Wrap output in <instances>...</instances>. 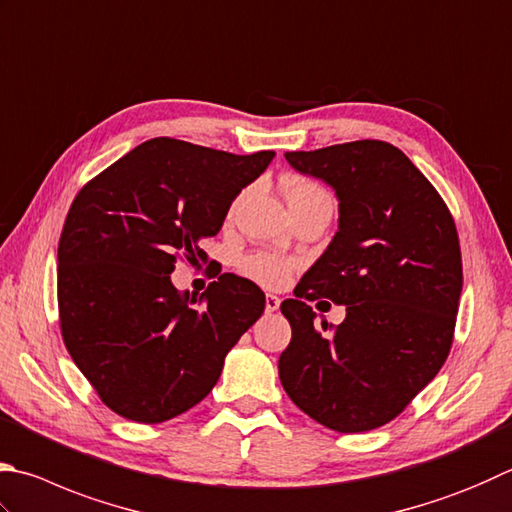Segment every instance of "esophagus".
<instances>
[{
    "label": "esophagus",
    "instance_id": "obj_1",
    "mask_svg": "<svg viewBox=\"0 0 512 512\" xmlns=\"http://www.w3.org/2000/svg\"><path fill=\"white\" fill-rule=\"evenodd\" d=\"M278 307H281V298L274 296V294H267L265 296V312L272 314V312L278 310Z\"/></svg>",
    "mask_w": 512,
    "mask_h": 512
}]
</instances>
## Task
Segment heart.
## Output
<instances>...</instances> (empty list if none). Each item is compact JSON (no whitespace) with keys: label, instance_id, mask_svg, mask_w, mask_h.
<instances>
[{"label":"heart","instance_id":"1","mask_svg":"<svg viewBox=\"0 0 512 512\" xmlns=\"http://www.w3.org/2000/svg\"><path fill=\"white\" fill-rule=\"evenodd\" d=\"M285 196H287L289 207H296V205H303V202L325 198L327 191L310 180L287 178L285 180ZM240 269H243V274L247 278H252V281H256L258 285L281 287L289 281V276H292L294 263L287 258H281V256L258 252V254L247 256L243 263H240Z\"/></svg>","mask_w":512,"mask_h":512}]
</instances>
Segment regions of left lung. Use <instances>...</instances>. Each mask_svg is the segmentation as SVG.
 <instances>
[{"label":"left lung","mask_w":512,"mask_h":512,"mask_svg":"<svg viewBox=\"0 0 512 512\" xmlns=\"http://www.w3.org/2000/svg\"><path fill=\"white\" fill-rule=\"evenodd\" d=\"M296 171L339 198V231L281 303L292 341L278 376L298 408L336 432L392 421L448 359L459 310L455 220L406 153L356 140L285 153ZM346 305L333 331L313 325L307 300Z\"/></svg>","instance_id":"8db88e82"}]
</instances>
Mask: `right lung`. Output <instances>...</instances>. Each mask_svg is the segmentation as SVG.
<instances>
[{"mask_svg":"<svg viewBox=\"0 0 512 512\" xmlns=\"http://www.w3.org/2000/svg\"><path fill=\"white\" fill-rule=\"evenodd\" d=\"M274 156L153 138L75 196L57 247L62 336L120 417L162 423L194 408L263 314L265 294L247 278L223 274L189 298L171 272L180 256L207 258L198 243Z\"/></svg>","mask_w":512,"mask_h":512,"instance_id":"add662e5","label":"right lung"}]
</instances>
